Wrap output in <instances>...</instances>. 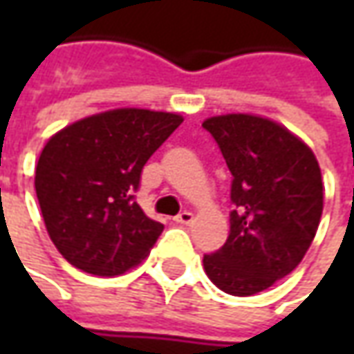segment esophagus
Instances as JSON below:
<instances>
[{"label":"esophagus","mask_w":354,"mask_h":354,"mask_svg":"<svg viewBox=\"0 0 354 354\" xmlns=\"http://www.w3.org/2000/svg\"><path fill=\"white\" fill-rule=\"evenodd\" d=\"M175 223H177V225H191V223H193V212H179V214L175 216Z\"/></svg>","instance_id":"esophagus-1"}]
</instances>
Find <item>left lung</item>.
<instances>
[{
    "label": "left lung",
    "instance_id": "1",
    "mask_svg": "<svg viewBox=\"0 0 354 354\" xmlns=\"http://www.w3.org/2000/svg\"><path fill=\"white\" fill-rule=\"evenodd\" d=\"M232 173L230 232L205 254L211 281L230 295H254L304 260L323 212L321 169L313 151L268 118L226 114L203 122Z\"/></svg>",
    "mask_w": 354,
    "mask_h": 354
}]
</instances>
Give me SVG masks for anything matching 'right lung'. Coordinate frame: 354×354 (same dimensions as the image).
<instances>
[{
    "label": "right lung",
    "instance_id": "1",
    "mask_svg": "<svg viewBox=\"0 0 354 354\" xmlns=\"http://www.w3.org/2000/svg\"><path fill=\"white\" fill-rule=\"evenodd\" d=\"M169 112L120 108L55 133L35 169V191L53 244L94 276H120L149 254L163 225L133 201L143 165L181 126Z\"/></svg>",
    "mask_w": 354,
    "mask_h": 354
}]
</instances>
